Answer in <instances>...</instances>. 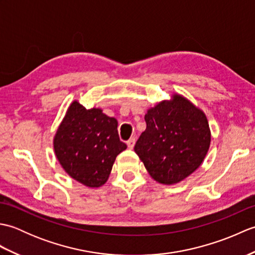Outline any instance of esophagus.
I'll return each mask as SVG.
<instances>
[{
	"label": "esophagus",
	"mask_w": 255,
	"mask_h": 255,
	"mask_svg": "<svg viewBox=\"0 0 255 255\" xmlns=\"http://www.w3.org/2000/svg\"><path fill=\"white\" fill-rule=\"evenodd\" d=\"M134 142H136V139H134L133 137L132 138H130L127 141V145H128V148L129 149H133V147H134Z\"/></svg>",
	"instance_id": "obj_1"
}]
</instances>
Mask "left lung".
<instances>
[{
    "instance_id": "1",
    "label": "left lung",
    "mask_w": 255,
    "mask_h": 255,
    "mask_svg": "<svg viewBox=\"0 0 255 255\" xmlns=\"http://www.w3.org/2000/svg\"><path fill=\"white\" fill-rule=\"evenodd\" d=\"M144 121L147 128L134 144V152L156 182L177 183L202 164L210 130L205 114L192 103L175 95L149 110Z\"/></svg>"
}]
</instances>
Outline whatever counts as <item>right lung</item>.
Segmentation results:
<instances>
[{
	"label": "right lung",
	"mask_w": 255,
	"mask_h": 255,
	"mask_svg": "<svg viewBox=\"0 0 255 255\" xmlns=\"http://www.w3.org/2000/svg\"><path fill=\"white\" fill-rule=\"evenodd\" d=\"M117 125L99 108L86 110L73 102L53 141L64 171L89 187L103 185L116 156L127 148L119 139Z\"/></svg>",
	"instance_id": "obj_1"
}]
</instances>
